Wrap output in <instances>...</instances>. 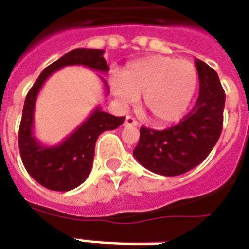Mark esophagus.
I'll use <instances>...</instances> for the list:
<instances>
[{
	"label": "esophagus",
	"mask_w": 249,
	"mask_h": 249,
	"mask_svg": "<svg viewBox=\"0 0 249 249\" xmlns=\"http://www.w3.org/2000/svg\"><path fill=\"white\" fill-rule=\"evenodd\" d=\"M125 126H137L139 125V123L136 121V120L132 117V116H126L125 117V123H124Z\"/></svg>",
	"instance_id": "obj_1"
}]
</instances>
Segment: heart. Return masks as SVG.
<instances>
[{"instance_id": "1", "label": "heart", "mask_w": 249, "mask_h": 249, "mask_svg": "<svg viewBox=\"0 0 249 249\" xmlns=\"http://www.w3.org/2000/svg\"><path fill=\"white\" fill-rule=\"evenodd\" d=\"M115 96L133 104L142 96V106L157 124H167L185 115L198 86V72L187 59L153 55L130 63L124 75L110 78Z\"/></svg>"}]
</instances>
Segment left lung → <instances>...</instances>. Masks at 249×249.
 <instances>
[{
	"label": "left lung",
	"instance_id": "1",
	"mask_svg": "<svg viewBox=\"0 0 249 249\" xmlns=\"http://www.w3.org/2000/svg\"><path fill=\"white\" fill-rule=\"evenodd\" d=\"M195 67L199 96L193 109L171 128L140 129L134 157L156 174L174 177L194 169L206 160L222 133L226 93L218 73L199 59H195Z\"/></svg>",
	"mask_w": 249,
	"mask_h": 249
}]
</instances>
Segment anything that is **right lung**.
I'll list each match as a JSON object with an SVG mask.
<instances>
[{
    "label": "right lung",
    "instance_id": "obj_1",
    "mask_svg": "<svg viewBox=\"0 0 249 249\" xmlns=\"http://www.w3.org/2000/svg\"><path fill=\"white\" fill-rule=\"evenodd\" d=\"M66 66H86L100 72H107L109 70L104 59V50H71L46 67L27 93L18 133L22 162L27 173L39 185L54 191L72 190L87 179L93 163L97 137L106 130L119 128L125 120V117L109 115L97 107L91 116L63 142L55 146L42 145L33 134L36 96L50 75ZM101 80L104 82L108 93V84L103 78Z\"/></svg>",
    "mask_w": 249,
    "mask_h": 249
}]
</instances>
